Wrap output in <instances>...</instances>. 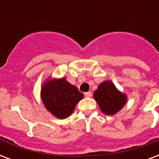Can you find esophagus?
<instances>
[{
  "instance_id": "1",
  "label": "esophagus",
  "mask_w": 159,
  "mask_h": 159,
  "mask_svg": "<svg viewBox=\"0 0 159 159\" xmlns=\"http://www.w3.org/2000/svg\"><path fill=\"white\" fill-rule=\"evenodd\" d=\"M84 95L87 98H90V97H92V93L91 92H87V93H84Z\"/></svg>"
}]
</instances>
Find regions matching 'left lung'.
I'll use <instances>...</instances> for the list:
<instances>
[{"instance_id":"1","label":"left lung","mask_w":159,"mask_h":159,"mask_svg":"<svg viewBox=\"0 0 159 159\" xmlns=\"http://www.w3.org/2000/svg\"><path fill=\"white\" fill-rule=\"evenodd\" d=\"M101 111L107 115H113L123 108L127 102V97L117 89L110 81H104L93 93Z\"/></svg>"}]
</instances>
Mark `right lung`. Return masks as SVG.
<instances>
[{"instance_id":"obj_1","label":"right lung","mask_w":159,"mask_h":159,"mask_svg":"<svg viewBox=\"0 0 159 159\" xmlns=\"http://www.w3.org/2000/svg\"><path fill=\"white\" fill-rule=\"evenodd\" d=\"M41 98L52 114L63 119L72 113L77 102L83 98V94L77 87L66 82V78H61L45 82L41 90Z\"/></svg>"}]
</instances>
